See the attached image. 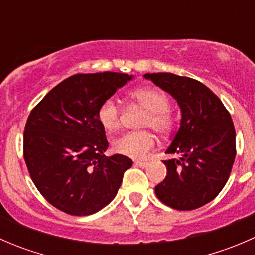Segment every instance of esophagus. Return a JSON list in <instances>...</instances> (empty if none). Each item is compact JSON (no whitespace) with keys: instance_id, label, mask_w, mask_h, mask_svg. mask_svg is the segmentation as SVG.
Returning <instances> with one entry per match:
<instances>
[{"instance_id":"34e87169","label":"esophagus","mask_w":255,"mask_h":255,"mask_svg":"<svg viewBox=\"0 0 255 255\" xmlns=\"http://www.w3.org/2000/svg\"><path fill=\"white\" fill-rule=\"evenodd\" d=\"M134 165L139 166V168H146V166H148V163H146V161H142V160H135Z\"/></svg>"}]
</instances>
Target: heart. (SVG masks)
<instances>
[{
	"label": "heart",
	"instance_id": "b5f03b06",
	"mask_svg": "<svg viewBox=\"0 0 255 255\" xmlns=\"http://www.w3.org/2000/svg\"><path fill=\"white\" fill-rule=\"evenodd\" d=\"M133 100L143 107L148 115L142 122L143 128H151L160 135H166L174 127V118L170 111V100L158 89H139L132 94ZM97 120L107 132L120 129L122 125V116L117 102L113 99H107L100 105L97 110ZM154 135L148 130L129 132L113 140L112 148L116 153L129 158L140 159L153 149Z\"/></svg>",
	"mask_w": 255,
	"mask_h": 255
}]
</instances>
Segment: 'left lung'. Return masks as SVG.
<instances>
[{
    "label": "left lung",
    "instance_id": "left-lung-1",
    "mask_svg": "<svg viewBox=\"0 0 255 255\" xmlns=\"http://www.w3.org/2000/svg\"><path fill=\"white\" fill-rule=\"evenodd\" d=\"M177 101L180 128L165 160V179L155 186L158 199L180 211L199 208L212 201L230 177L236 158V130L222 101L202 82L170 73L145 74Z\"/></svg>",
    "mask_w": 255,
    "mask_h": 255
}]
</instances>
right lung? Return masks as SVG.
<instances>
[{
	"mask_svg": "<svg viewBox=\"0 0 255 255\" xmlns=\"http://www.w3.org/2000/svg\"><path fill=\"white\" fill-rule=\"evenodd\" d=\"M133 76L76 74L51 89L28 116L23 155L33 182L49 204L89 216L115 199L128 156L105 155L109 142L97 110Z\"/></svg>",
	"mask_w": 255,
	"mask_h": 255,
	"instance_id": "add662e5",
	"label": "right lung"
}]
</instances>
